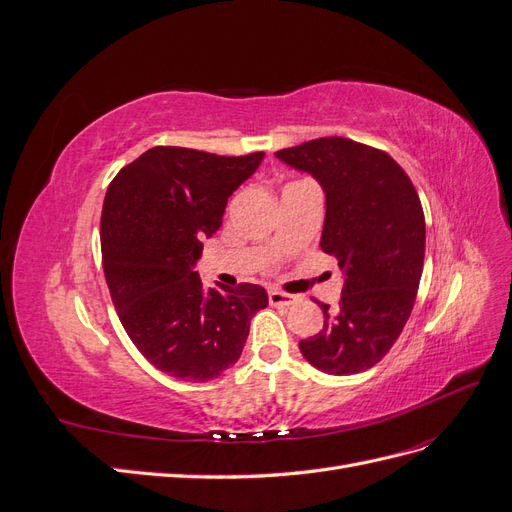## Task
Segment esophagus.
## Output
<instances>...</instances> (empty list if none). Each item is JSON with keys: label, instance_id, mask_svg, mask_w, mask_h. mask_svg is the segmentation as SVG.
I'll return each mask as SVG.
<instances>
[{"label": "esophagus", "instance_id": "esophagus-1", "mask_svg": "<svg viewBox=\"0 0 512 512\" xmlns=\"http://www.w3.org/2000/svg\"><path fill=\"white\" fill-rule=\"evenodd\" d=\"M299 301L297 294H288V292H282V290H269V303L271 305H294Z\"/></svg>", "mask_w": 512, "mask_h": 512}]
</instances>
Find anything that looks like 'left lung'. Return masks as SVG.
Masks as SVG:
<instances>
[{"instance_id":"obj_1","label":"left lung","mask_w":512,"mask_h":512,"mask_svg":"<svg viewBox=\"0 0 512 512\" xmlns=\"http://www.w3.org/2000/svg\"><path fill=\"white\" fill-rule=\"evenodd\" d=\"M275 156L320 181V247L346 271L342 297L320 303L324 327L301 339V354L324 374H359L393 348L414 307L425 260L421 198L389 153L352 138H316Z\"/></svg>"}]
</instances>
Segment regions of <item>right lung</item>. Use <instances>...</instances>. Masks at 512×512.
Returning <instances> with one entry per match:
<instances>
[{
    "label": "right lung",
    "instance_id": "1",
    "mask_svg": "<svg viewBox=\"0 0 512 512\" xmlns=\"http://www.w3.org/2000/svg\"><path fill=\"white\" fill-rule=\"evenodd\" d=\"M262 156L160 145L108 185L100 220L106 284L132 344L168 376H222L239 361L252 316L269 303L262 286L205 290L192 271L203 239L222 226L228 196Z\"/></svg>",
    "mask_w": 512,
    "mask_h": 512
}]
</instances>
